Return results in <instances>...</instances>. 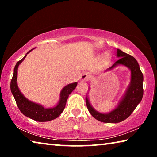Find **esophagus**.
Here are the masks:
<instances>
[{"mask_svg":"<svg viewBox=\"0 0 157 157\" xmlns=\"http://www.w3.org/2000/svg\"><path fill=\"white\" fill-rule=\"evenodd\" d=\"M80 78L82 81H87L91 78V74L87 72H84L81 75Z\"/></svg>","mask_w":157,"mask_h":157,"instance_id":"esophagus-1","label":"esophagus"}]
</instances>
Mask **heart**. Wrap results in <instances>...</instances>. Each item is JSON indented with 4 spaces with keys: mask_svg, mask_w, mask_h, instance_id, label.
<instances>
[{
    "mask_svg": "<svg viewBox=\"0 0 157 157\" xmlns=\"http://www.w3.org/2000/svg\"><path fill=\"white\" fill-rule=\"evenodd\" d=\"M105 58H106V59H108V58H109V55L108 54L105 55Z\"/></svg>",
    "mask_w": 157,
    "mask_h": 157,
    "instance_id": "heart-1",
    "label": "heart"
}]
</instances>
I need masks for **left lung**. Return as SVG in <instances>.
<instances>
[{
    "label": "left lung",
    "mask_w": 157,
    "mask_h": 157,
    "mask_svg": "<svg viewBox=\"0 0 157 157\" xmlns=\"http://www.w3.org/2000/svg\"><path fill=\"white\" fill-rule=\"evenodd\" d=\"M116 56L119 57V59L106 71L112 70L119 65L126 66L131 71L130 84L117 107L109 113H100L92 107L88 96L86 97V107L90 113L94 118L102 123H117L125 120L136 108L143 95V75L136 59L132 55L121 51L120 49H117Z\"/></svg>",
    "instance_id": "obj_1"
}]
</instances>
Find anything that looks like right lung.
Returning a JSON list of instances; mask_svg holds the SVG:
<instances>
[{"instance_id": "right-lung-1", "label": "right lung", "mask_w": 157, "mask_h": 157, "mask_svg": "<svg viewBox=\"0 0 157 157\" xmlns=\"http://www.w3.org/2000/svg\"><path fill=\"white\" fill-rule=\"evenodd\" d=\"M33 49L28 51L27 54L31 52ZM27 54L25 55V57L22 59L18 61L14 67V74H13L11 83H10V89H11L12 94L14 95L16 103H17L18 109H19V110L23 115L33 119V120L39 122H46L54 120V119L57 118L63 112L65 108L68 95L75 89L78 82L69 84L63 87L60 93L59 102H58V104L55 107L45 108L41 105L29 100L20 91L17 84V73L18 66L25 59V57L27 56Z\"/></svg>"}]
</instances>
